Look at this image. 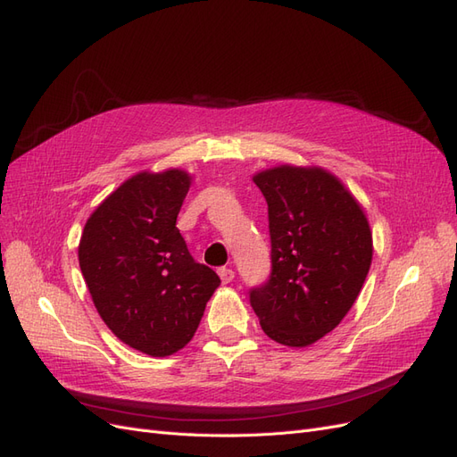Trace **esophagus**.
I'll return each instance as SVG.
<instances>
[{
	"label": "esophagus",
	"instance_id": "esophagus-1",
	"mask_svg": "<svg viewBox=\"0 0 457 457\" xmlns=\"http://www.w3.org/2000/svg\"><path fill=\"white\" fill-rule=\"evenodd\" d=\"M218 276L224 283H229V281H233V278H236V271H233L231 268H220Z\"/></svg>",
	"mask_w": 457,
	"mask_h": 457
}]
</instances>
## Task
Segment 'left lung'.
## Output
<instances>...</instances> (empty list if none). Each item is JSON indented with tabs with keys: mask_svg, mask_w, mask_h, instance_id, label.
I'll return each mask as SVG.
<instances>
[{
	"mask_svg": "<svg viewBox=\"0 0 457 457\" xmlns=\"http://www.w3.org/2000/svg\"><path fill=\"white\" fill-rule=\"evenodd\" d=\"M253 179L268 203L271 271L251 306L271 341L308 346L356 303L373 256L368 218L323 168L283 164Z\"/></svg>",
	"mask_w": 457,
	"mask_h": 457,
	"instance_id": "left-lung-1",
	"label": "left lung"
}]
</instances>
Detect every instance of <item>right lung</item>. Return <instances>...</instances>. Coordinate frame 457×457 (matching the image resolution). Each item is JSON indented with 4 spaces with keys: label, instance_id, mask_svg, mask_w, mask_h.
<instances>
[{
    "label": "right lung",
    "instance_id": "right-lung-1",
    "mask_svg": "<svg viewBox=\"0 0 457 457\" xmlns=\"http://www.w3.org/2000/svg\"><path fill=\"white\" fill-rule=\"evenodd\" d=\"M191 176L178 168L126 179L84 226L78 260L107 328L154 358L184 348L220 278L195 262L176 228Z\"/></svg>",
    "mask_w": 457,
    "mask_h": 457
}]
</instances>
